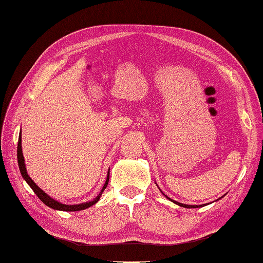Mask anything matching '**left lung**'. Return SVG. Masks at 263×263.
Segmentation results:
<instances>
[{"instance_id": "obj_1", "label": "left lung", "mask_w": 263, "mask_h": 263, "mask_svg": "<svg viewBox=\"0 0 263 263\" xmlns=\"http://www.w3.org/2000/svg\"><path fill=\"white\" fill-rule=\"evenodd\" d=\"M165 197H166V195H165ZM166 198H168V197H166ZM169 200H170V201H173L174 203H176V204H178V206H180V207H184V208H199V207H201L202 206V204H201V206H191V204H184V203H180V202H177V201H175V200H173V199H170V198H168Z\"/></svg>"}]
</instances>
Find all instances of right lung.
Instances as JSON below:
<instances>
[{
    "label": "right lung",
    "instance_id": "obj_1",
    "mask_svg": "<svg viewBox=\"0 0 263 263\" xmlns=\"http://www.w3.org/2000/svg\"><path fill=\"white\" fill-rule=\"evenodd\" d=\"M17 159H18V165H19V170H21V174L23 176V178L26 180V183L31 186V189L34 191V193L37 195V198H39L42 202H44L46 206H48L52 209H56V211H63V212H78V211H83V209L88 208L90 206H93V204L97 203L99 201L100 197H101V194L104 190H106L107 185H108V181H109V171H108V176H107V179H106V183H104L103 187L101 190V192L99 193V195L95 199H93L92 201H88V202H84V203H79V204H64V203H61L59 201H56L52 198H50L48 194L45 193L44 191H42L39 186H37L34 181L31 179L30 176L27 175V171L25 168V160H24V156H23V151H22V136H19V139H18V146H17ZM110 170V169H109Z\"/></svg>",
    "mask_w": 263,
    "mask_h": 263
}]
</instances>
